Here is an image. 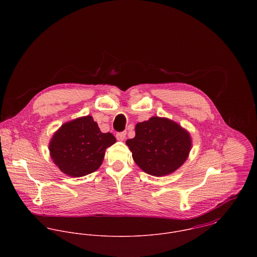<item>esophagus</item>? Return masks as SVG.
<instances>
[{
	"mask_svg": "<svg viewBox=\"0 0 257 257\" xmlns=\"http://www.w3.org/2000/svg\"><path fill=\"white\" fill-rule=\"evenodd\" d=\"M125 136H126L125 132H119V133H116V135H115V137L118 141H123L125 139Z\"/></svg>",
	"mask_w": 257,
	"mask_h": 257,
	"instance_id": "1",
	"label": "esophagus"
}]
</instances>
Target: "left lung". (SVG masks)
<instances>
[{
    "instance_id": "obj_1",
    "label": "left lung",
    "mask_w": 257,
    "mask_h": 257,
    "mask_svg": "<svg viewBox=\"0 0 257 257\" xmlns=\"http://www.w3.org/2000/svg\"><path fill=\"white\" fill-rule=\"evenodd\" d=\"M136 163L148 174L164 176L178 169L191 148L190 135L173 120L152 116L136 125V137L126 141Z\"/></svg>"
}]
</instances>
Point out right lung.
I'll return each instance as SVG.
<instances>
[{
  "instance_id": "obj_1",
  "label": "right lung",
  "mask_w": 257,
  "mask_h": 257,
  "mask_svg": "<svg viewBox=\"0 0 257 257\" xmlns=\"http://www.w3.org/2000/svg\"><path fill=\"white\" fill-rule=\"evenodd\" d=\"M115 143L110 134H103L91 115L64 123L53 136L49 151L58 168L72 177L96 171L102 164L105 151Z\"/></svg>"
}]
</instances>
